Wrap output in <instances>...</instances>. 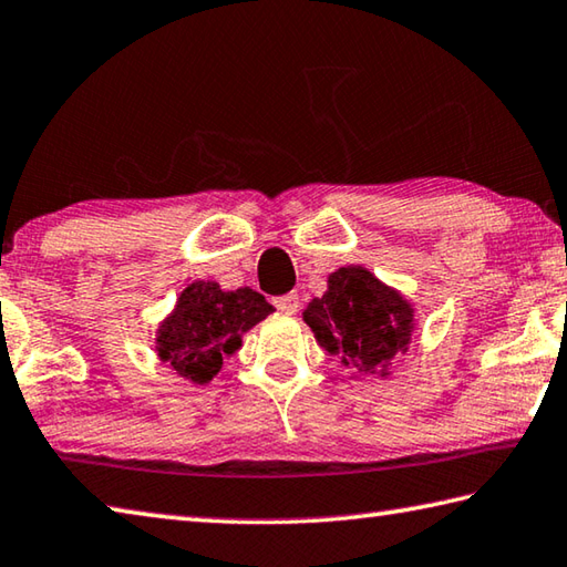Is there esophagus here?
<instances>
[{
  "instance_id": "obj_1",
  "label": "esophagus",
  "mask_w": 567,
  "mask_h": 567,
  "mask_svg": "<svg viewBox=\"0 0 567 567\" xmlns=\"http://www.w3.org/2000/svg\"><path fill=\"white\" fill-rule=\"evenodd\" d=\"M274 306L281 313H296V311H299V296L286 293V296H281V299H276Z\"/></svg>"
}]
</instances>
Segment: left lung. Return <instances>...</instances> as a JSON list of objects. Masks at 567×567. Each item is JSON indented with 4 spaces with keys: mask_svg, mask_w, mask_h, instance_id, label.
Wrapping results in <instances>:
<instances>
[{
    "mask_svg": "<svg viewBox=\"0 0 567 567\" xmlns=\"http://www.w3.org/2000/svg\"><path fill=\"white\" fill-rule=\"evenodd\" d=\"M303 321L346 369L385 379L395 355L409 351L415 309L369 268L343 266L329 276V291L306 306Z\"/></svg>",
    "mask_w": 567,
    "mask_h": 567,
    "instance_id": "1",
    "label": "left lung"
}]
</instances>
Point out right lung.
<instances>
[{
  "label": "right lung",
  "instance_id": "1",
  "mask_svg": "<svg viewBox=\"0 0 567 567\" xmlns=\"http://www.w3.org/2000/svg\"><path fill=\"white\" fill-rule=\"evenodd\" d=\"M268 313L274 306L248 286L224 291L216 281L188 284L156 329L158 361L182 379L204 385L221 371L226 355L241 349V336Z\"/></svg>",
  "mask_w": 567,
  "mask_h": 567
}]
</instances>
